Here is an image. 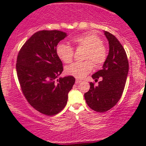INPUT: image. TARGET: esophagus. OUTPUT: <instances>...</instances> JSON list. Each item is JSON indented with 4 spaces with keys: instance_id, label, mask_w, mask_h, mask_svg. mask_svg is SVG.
I'll use <instances>...</instances> for the list:
<instances>
[{
    "instance_id": "esophagus-1",
    "label": "esophagus",
    "mask_w": 146,
    "mask_h": 146,
    "mask_svg": "<svg viewBox=\"0 0 146 146\" xmlns=\"http://www.w3.org/2000/svg\"><path fill=\"white\" fill-rule=\"evenodd\" d=\"M81 81H82V80H80V79L76 78V84H78V83H80V82H81Z\"/></svg>"
}]
</instances>
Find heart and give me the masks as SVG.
I'll list each match as a JSON object with an SVG mask.
<instances>
[{"label":"heart","mask_w":146,"mask_h":146,"mask_svg":"<svg viewBox=\"0 0 146 146\" xmlns=\"http://www.w3.org/2000/svg\"><path fill=\"white\" fill-rule=\"evenodd\" d=\"M72 42L77 47L85 48L83 58L88 59L82 62H75L66 66L65 71L67 74L78 78H82L92 71L93 62L96 67H99L105 62L107 51L102 44V41L98 35L93 33H86L75 36ZM58 58L65 63L69 64L73 58V48L65 43H59L56 48Z\"/></svg>","instance_id":"b5f03b06"}]
</instances>
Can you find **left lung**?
Here are the masks:
<instances>
[{"label":"left lung","instance_id":"8db88e82","mask_svg":"<svg viewBox=\"0 0 146 146\" xmlns=\"http://www.w3.org/2000/svg\"><path fill=\"white\" fill-rule=\"evenodd\" d=\"M109 42V54L102 70L92 76L98 81V86L90 83L89 91L85 93V101L94 111L105 112L116 105L123 92L129 73V61L126 51L113 35L104 31Z\"/></svg>","mask_w":146,"mask_h":146}]
</instances>
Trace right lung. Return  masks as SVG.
I'll list each match as a JSON object with an SVG mask.
<instances>
[{
	"label": "right lung",
	"mask_w": 146,
	"mask_h": 146,
	"mask_svg": "<svg viewBox=\"0 0 146 146\" xmlns=\"http://www.w3.org/2000/svg\"><path fill=\"white\" fill-rule=\"evenodd\" d=\"M66 36L67 34L61 31H39L17 56L16 70L25 97L35 110L48 116L66 107L68 94L76 81L70 76L58 78L64 68L56 48Z\"/></svg>",
	"instance_id": "add662e5"
}]
</instances>
